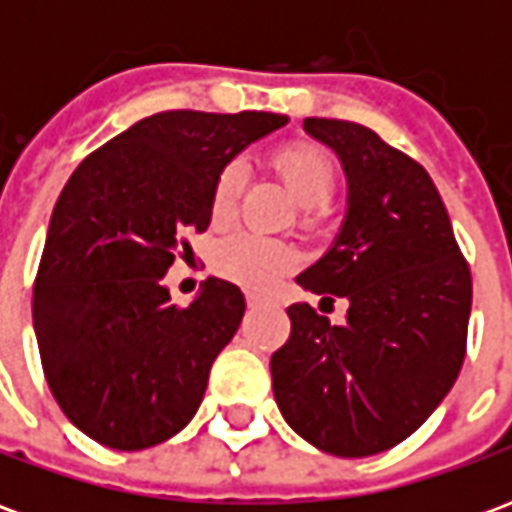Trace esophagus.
Returning a JSON list of instances; mask_svg holds the SVG:
<instances>
[{"label":"esophagus","instance_id":"obj_1","mask_svg":"<svg viewBox=\"0 0 512 512\" xmlns=\"http://www.w3.org/2000/svg\"><path fill=\"white\" fill-rule=\"evenodd\" d=\"M260 296H257V293H246V304H249V307H257V304H260Z\"/></svg>","mask_w":512,"mask_h":512}]
</instances>
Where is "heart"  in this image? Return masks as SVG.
<instances>
[{
	"label": "heart",
	"mask_w": 512,
	"mask_h": 512,
	"mask_svg": "<svg viewBox=\"0 0 512 512\" xmlns=\"http://www.w3.org/2000/svg\"><path fill=\"white\" fill-rule=\"evenodd\" d=\"M268 169L285 186L290 200L299 205L304 224L318 222V208L332 200L337 189V169L332 158L312 142H288L277 147L268 158ZM244 189V167L238 161L224 164L213 180L211 219L224 224L235 211V200ZM296 263V252L282 241H268L249 233H235L216 246L213 268L222 277L233 279L244 288H268L279 274H285Z\"/></svg>",
	"instance_id": "heart-1"
}]
</instances>
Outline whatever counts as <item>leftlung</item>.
<instances>
[{
  "mask_svg": "<svg viewBox=\"0 0 512 512\" xmlns=\"http://www.w3.org/2000/svg\"><path fill=\"white\" fill-rule=\"evenodd\" d=\"M304 131L340 158L348 205L329 252L296 282L348 299V315L334 326L290 304L288 343L271 356L274 400L312 447L365 458L408 439L455 384L472 274L414 158L348 120L307 117Z\"/></svg>",
  "mask_w": 512,
  "mask_h": 512,
  "instance_id": "obj_1",
  "label": "left lung"
}]
</instances>
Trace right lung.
I'll use <instances>...</instances> for the list:
<instances>
[{"label":"right lung","instance_id":"add662e5","mask_svg":"<svg viewBox=\"0 0 512 512\" xmlns=\"http://www.w3.org/2000/svg\"><path fill=\"white\" fill-rule=\"evenodd\" d=\"M288 126L271 112H158L84 158L54 205L32 321L51 395L112 450H147L197 414L241 326L238 285L208 277L189 307L164 285L186 233L211 224L213 180Z\"/></svg>","mask_w":512,"mask_h":512}]
</instances>
